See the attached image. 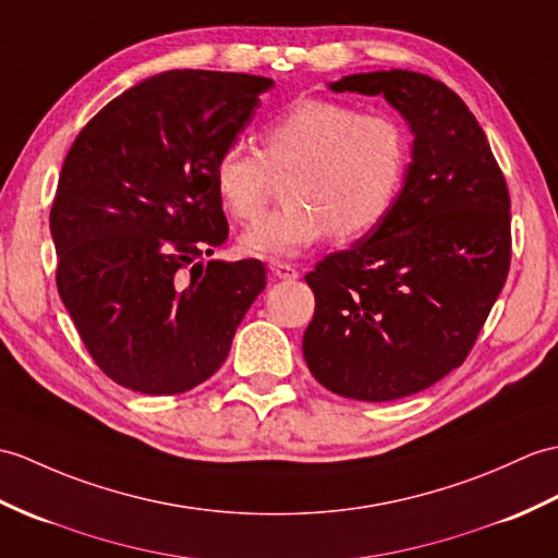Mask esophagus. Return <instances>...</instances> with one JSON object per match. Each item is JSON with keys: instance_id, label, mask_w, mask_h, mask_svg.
I'll use <instances>...</instances> for the list:
<instances>
[{"instance_id": "obj_1", "label": "esophagus", "mask_w": 558, "mask_h": 558, "mask_svg": "<svg viewBox=\"0 0 558 558\" xmlns=\"http://www.w3.org/2000/svg\"><path fill=\"white\" fill-rule=\"evenodd\" d=\"M268 268H270V274H274V276L280 278V280H296V278H300V270H296L292 264L270 262Z\"/></svg>"}]
</instances>
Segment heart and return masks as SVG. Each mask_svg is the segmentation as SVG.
<instances>
[{
  "instance_id": "1",
  "label": "heart",
  "mask_w": 558,
  "mask_h": 558,
  "mask_svg": "<svg viewBox=\"0 0 558 558\" xmlns=\"http://www.w3.org/2000/svg\"><path fill=\"white\" fill-rule=\"evenodd\" d=\"M407 154V135L392 116L302 99L266 125L262 151L244 140L223 147L214 187L228 216L254 220L274 180L292 175L288 206L242 235V247L254 256L290 258L332 232L356 240L378 228L404 183Z\"/></svg>"
}]
</instances>
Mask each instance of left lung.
<instances>
[{"instance_id":"8db88e82","label":"left lung","mask_w":558,"mask_h":558,"mask_svg":"<svg viewBox=\"0 0 558 558\" xmlns=\"http://www.w3.org/2000/svg\"><path fill=\"white\" fill-rule=\"evenodd\" d=\"M328 87L385 97L413 142L383 223L306 274L316 311L304 359L335 395L392 401L469 356L509 274V190L483 128L445 83L395 69Z\"/></svg>"}]
</instances>
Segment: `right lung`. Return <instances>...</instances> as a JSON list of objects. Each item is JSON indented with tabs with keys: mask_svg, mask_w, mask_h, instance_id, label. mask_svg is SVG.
Wrapping results in <instances>:
<instances>
[{
	"mask_svg": "<svg viewBox=\"0 0 558 558\" xmlns=\"http://www.w3.org/2000/svg\"><path fill=\"white\" fill-rule=\"evenodd\" d=\"M270 87L244 73L151 75L63 161L49 214L57 288L95 364L128 390L180 395L211 378L266 288L256 258H197L228 240L214 163Z\"/></svg>",
	"mask_w": 558,
	"mask_h": 558,
	"instance_id": "right-lung-1",
	"label": "right lung"
}]
</instances>
